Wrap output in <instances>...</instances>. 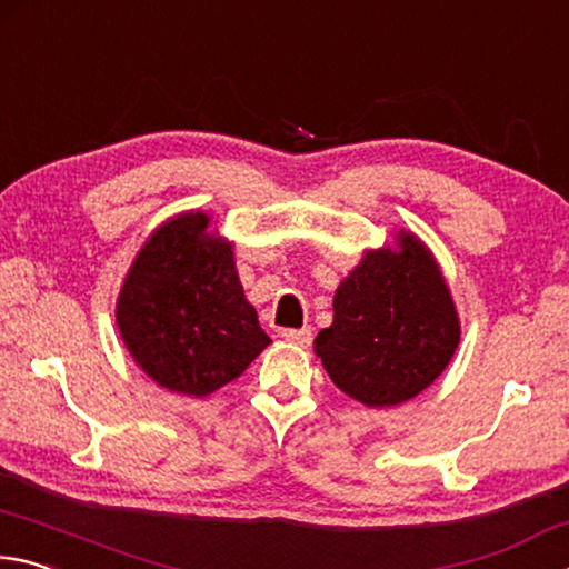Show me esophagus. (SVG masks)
Returning <instances> with one entry per match:
<instances>
[{
	"mask_svg": "<svg viewBox=\"0 0 569 569\" xmlns=\"http://www.w3.org/2000/svg\"><path fill=\"white\" fill-rule=\"evenodd\" d=\"M282 337L297 347H307L312 342V327H302V330H282Z\"/></svg>",
	"mask_w": 569,
	"mask_h": 569,
	"instance_id": "esophagus-1",
	"label": "esophagus"
}]
</instances>
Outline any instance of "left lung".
<instances>
[{
  "mask_svg": "<svg viewBox=\"0 0 569 569\" xmlns=\"http://www.w3.org/2000/svg\"><path fill=\"white\" fill-rule=\"evenodd\" d=\"M332 325L315 355L340 390L367 407H395L425 392L460 345L450 284L420 237L400 229L395 244L365 249L335 290Z\"/></svg>",
  "mask_w": 569,
  "mask_h": 569,
  "instance_id": "obj_1",
  "label": "left lung"
}]
</instances>
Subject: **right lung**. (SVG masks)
I'll use <instances>...</instances> for the list:
<instances>
[{"mask_svg":"<svg viewBox=\"0 0 569 569\" xmlns=\"http://www.w3.org/2000/svg\"><path fill=\"white\" fill-rule=\"evenodd\" d=\"M114 317L139 370L197 400L237 380L272 342L239 282L234 242L202 209L169 217L144 239Z\"/></svg>","mask_w":569,"mask_h":569,"instance_id":"add662e5","label":"right lung"}]
</instances>
